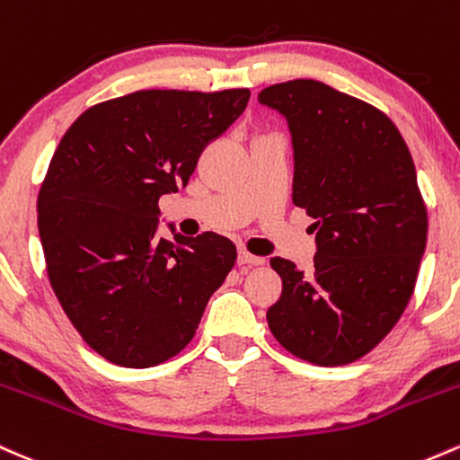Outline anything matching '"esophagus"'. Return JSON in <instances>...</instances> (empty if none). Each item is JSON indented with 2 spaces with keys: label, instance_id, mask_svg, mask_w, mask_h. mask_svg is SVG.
<instances>
[{
  "label": "esophagus",
  "instance_id": "1",
  "mask_svg": "<svg viewBox=\"0 0 460 460\" xmlns=\"http://www.w3.org/2000/svg\"><path fill=\"white\" fill-rule=\"evenodd\" d=\"M238 264H240V269H251V266H261V264H264V257H257V255L246 253V251H240V253H238Z\"/></svg>",
  "mask_w": 460,
  "mask_h": 460
}]
</instances>
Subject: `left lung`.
<instances>
[{
  "instance_id": "8db88e82",
  "label": "left lung",
  "mask_w": 460,
  "mask_h": 460,
  "mask_svg": "<svg viewBox=\"0 0 460 460\" xmlns=\"http://www.w3.org/2000/svg\"><path fill=\"white\" fill-rule=\"evenodd\" d=\"M257 100L286 118L292 203L316 234L310 272L270 260L284 288L266 321L292 356L349 365L395 327L415 290L428 238L415 164L382 111L319 80L272 84Z\"/></svg>"
}]
</instances>
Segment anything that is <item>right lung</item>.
I'll use <instances>...</instances> for the list:
<instances>
[{
  "label": "right lung",
  "mask_w": 460,
  "mask_h": 460,
  "mask_svg": "<svg viewBox=\"0 0 460 460\" xmlns=\"http://www.w3.org/2000/svg\"><path fill=\"white\" fill-rule=\"evenodd\" d=\"M251 98L135 91L84 111L60 139L39 191L49 284L93 351L130 369L161 365L194 338L235 244L205 231L161 238L159 199L185 188L199 156Z\"/></svg>",
  "instance_id": "add662e5"
}]
</instances>
